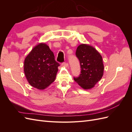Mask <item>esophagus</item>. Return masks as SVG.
<instances>
[{"label": "esophagus", "instance_id": "esophagus-1", "mask_svg": "<svg viewBox=\"0 0 132 132\" xmlns=\"http://www.w3.org/2000/svg\"><path fill=\"white\" fill-rule=\"evenodd\" d=\"M62 66H63V67H65V68H67L68 67V63H63L62 64Z\"/></svg>", "mask_w": 132, "mask_h": 132}]
</instances>
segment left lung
<instances>
[{"label":"left lung","instance_id":"obj_1","mask_svg":"<svg viewBox=\"0 0 132 132\" xmlns=\"http://www.w3.org/2000/svg\"><path fill=\"white\" fill-rule=\"evenodd\" d=\"M81 67L79 77L74 78L78 85L85 90L93 88L103 75L102 57L94 47L87 44L80 45L76 51Z\"/></svg>","mask_w":132,"mask_h":132}]
</instances>
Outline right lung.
Segmentation results:
<instances>
[{
  "label": "right lung",
  "instance_id": "add662e5",
  "mask_svg": "<svg viewBox=\"0 0 132 132\" xmlns=\"http://www.w3.org/2000/svg\"><path fill=\"white\" fill-rule=\"evenodd\" d=\"M59 65L49 46L40 43L35 46L25 58L23 71L30 84L42 90L55 80Z\"/></svg>",
  "mask_w": 132,
  "mask_h": 132
}]
</instances>
